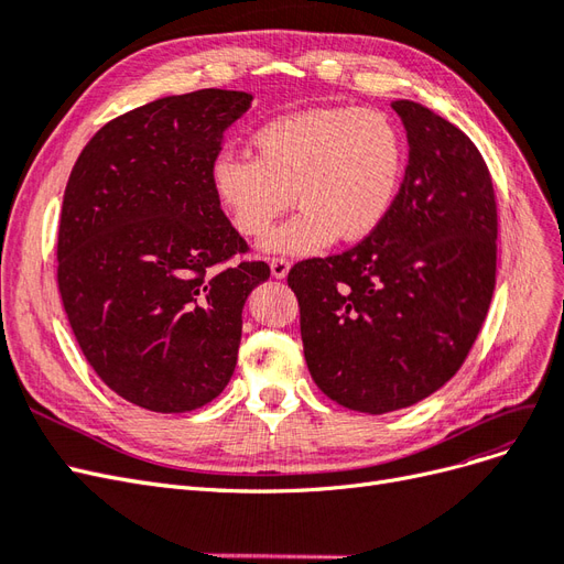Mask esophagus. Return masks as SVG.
I'll list each match as a JSON object with an SVG mask.
<instances>
[{
    "instance_id": "34e87169",
    "label": "esophagus",
    "mask_w": 564,
    "mask_h": 564,
    "mask_svg": "<svg viewBox=\"0 0 564 564\" xmlns=\"http://www.w3.org/2000/svg\"><path fill=\"white\" fill-rule=\"evenodd\" d=\"M289 268H292V263H289L286 259H272L270 261V272H272V278H275V280H284L289 275Z\"/></svg>"
}]
</instances>
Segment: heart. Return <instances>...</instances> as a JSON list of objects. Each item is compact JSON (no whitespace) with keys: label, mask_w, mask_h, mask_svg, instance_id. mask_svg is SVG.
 <instances>
[{"label":"heart","mask_w":564,"mask_h":564,"mask_svg":"<svg viewBox=\"0 0 564 564\" xmlns=\"http://www.w3.org/2000/svg\"><path fill=\"white\" fill-rule=\"evenodd\" d=\"M253 158L218 152L212 193L247 240H259L294 202L299 214L263 249L313 256L362 242L388 218L404 178V135L379 110L311 108L270 119L251 133Z\"/></svg>","instance_id":"b5f03b06"}]
</instances>
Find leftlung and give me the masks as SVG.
Instances as JSON below:
<instances>
[{
  "label": "left lung",
  "instance_id": "1",
  "mask_svg": "<svg viewBox=\"0 0 564 564\" xmlns=\"http://www.w3.org/2000/svg\"><path fill=\"white\" fill-rule=\"evenodd\" d=\"M409 143L388 218L357 247L289 272L311 377L355 412L388 414L464 365L497 280V199L468 135L392 100Z\"/></svg>",
  "mask_w": 564,
  "mask_h": 564
}]
</instances>
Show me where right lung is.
<instances>
[{"label": "right lung", "mask_w": 564, "mask_h": 564, "mask_svg": "<svg viewBox=\"0 0 564 564\" xmlns=\"http://www.w3.org/2000/svg\"><path fill=\"white\" fill-rule=\"evenodd\" d=\"M251 94L202 89L112 119L77 158L58 228V289L77 344L119 398L183 414L230 383L242 308L263 261L220 268L247 245L209 169Z\"/></svg>", "instance_id": "add662e5"}]
</instances>
